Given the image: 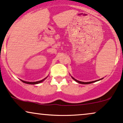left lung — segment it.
Masks as SVG:
<instances>
[{"label": "left lung", "instance_id": "8db88e82", "mask_svg": "<svg viewBox=\"0 0 123 123\" xmlns=\"http://www.w3.org/2000/svg\"><path fill=\"white\" fill-rule=\"evenodd\" d=\"M72 77V76H71ZM72 78H73L74 80H75V81H76V82H78V83H80V84H84V85H87V84H90V83H93V82H97L98 81V80H101V79H102H102H99V80H94V81H92V82H81V81H79V80H76V79H75V78H74L73 77H72Z\"/></svg>", "mask_w": 123, "mask_h": 123}]
</instances>
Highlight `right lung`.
I'll return each instance as SVG.
<instances>
[{
  "mask_svg": "<svg viewBox=\"0 0 123 123\" xmlns=\"http://www.w3.org/2000/svg\"><path fill=\"white\" fill-rule=\"evenodd\" d=\"M47 78H44V79H43V80H40V81H37V82H26V81H24V80H21L22 82H24L25 83H27V84H30V85H35V84H38V83H41V82H43L44 80L45 79Z\"/></svg>",
  "mask_w": 123,
  "mask_h": 123,
  "instance_id": "1",
  "label": "right lung"
}]
</instances>
